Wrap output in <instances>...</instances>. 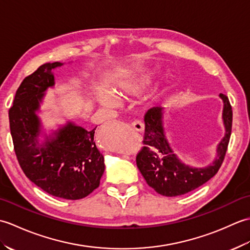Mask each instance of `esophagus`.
Wrapping results in <instances>:
<instances>
[{"mask_svg":"<svg viewBox=\"0 0 250 250\" xmlns=\"http://www.w3.org/2000/svg\"><path fill=\"white\" fill-rule=\"evenodd\" d=\"M131 126H132V129L135 130V131H139V132L144 131V129H145L144 122H142V121H140V120H135V121L132 122Z\"/></svg>","mask_w":250,"mask_h":250,"instance_id":"1","label":"esophagus"}]
</instances>
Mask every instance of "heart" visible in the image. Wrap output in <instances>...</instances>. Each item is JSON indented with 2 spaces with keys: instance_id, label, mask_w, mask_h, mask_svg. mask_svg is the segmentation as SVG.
<instances>
[{
  "instance_id": "1",
  "label": "heart",
  "mask_w": 250,
  "mask_h": 250,
  "mask_svg": "<svg viewBox=\"0 0 250 250\" xmlns=\"http://www.w3.org/2000/svg\"><path fill=\"white\" fill-rule=\"evenodd\" d=\"M151 75L148 72H141L139 74L126 78L118 83L117 89L119 92L124 93H136L144 88L150 82ZM98 102L103 106H114L117 104V98L107 90H100L97 92Z\"/></svg>"
}]
</instances>
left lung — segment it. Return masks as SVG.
Instances as JSON below:
<instances>
[{
  "label": "left lung",
  "instance_id": "1",
  "mask_svg": "<svg viewBox=\"0 0 250 250\" xmlns=\"http://www.w3.org/2000/svg\"><path fill=\"white\" fill-rule=\"evenodd\" d=\"M222 119L226 128L225 137L217 147V157L206 167L186 166L175 155L166 139L163 129V109L152 107L145 114L144 147L136 156V164L149 187L159 194L177 196L188 193L214 177L219 171L228 149L232 131V107L226 94Z\"/></svg>",
  "mask_w": 250,
  "mask_h": 250
}]
</instances>
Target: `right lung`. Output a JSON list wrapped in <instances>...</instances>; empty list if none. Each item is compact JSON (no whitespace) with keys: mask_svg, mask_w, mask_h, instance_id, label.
I'll return each mask as SVG.
<instances>
[{"mask_svg":"<svg viewBox=\"0 0 250 250\" xmlns=\"http://www.w3.org/2000/svg\"><path fill=\"white\" fill-rule=\"evenodd\" d=\"M63 63H45L26 76L9 108L14 149L25 176L37 187L58 198L79 200L100 185L104 157L95 146L94 131L73 122L46 137L40 145L41 121L36 115L45 91L55 84L51 70Z\"/></svg>","mask_w":250,"mask_h":250,"instance_id":"right-lung-1","label":"right lung"}]
</instances>
